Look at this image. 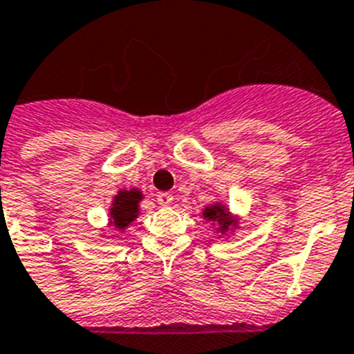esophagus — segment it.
I'll return each instance as SVG.
<instances>
[{"instance_id":"34e87169","label":"esophagus","mask_w":354,"mask_h":354,"mask_svg":"<svg viewBox=\"0 0 354 354\" xmlns=\"http://www.w3.org/2000/svg\"><path fill=\"white\" fill-rule=\"evenodd\" d=\"M157 202H159L161 206H170L171 202H174V195H171V193H168V192L159 193V195H157Z\"/></svg>"}]
</instances>
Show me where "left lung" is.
<instances>
[{"mask_svg": "<svg viewBox=\"0 0 354 354\" xmlns=\"http://www.w3.org/2000/svg\"><path fill=\"white\" fill-rule=\"evenodd\" d=\"M202 216H204V220H207V222L216 223V225H218L216 231H220L222 234H225L229 229H234L238 225V220L234 218V216L229 213L227 207L223 206V204H220V202H216V204H209V206L204 207Z\"/></svg>", "mask_w": 354, "mask_h": 354, "instance_id": "left-lung-1", "label": "left lung"}]
</instances>
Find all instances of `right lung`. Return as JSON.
<instances>
[{"label": "right lung", "mask_w": 354, "mask_h": 354, "mask_svg": "<svg viewBox=\"0 0 354 354\" xmlns=\"http://www.w3.org/2000/svg\"><path fill=\"white\" fill-rule=\"evenodd\" d=\"M143 193L140 189H120L116 197L113 198V206L109 209L111 225L118 231H125L140 214V202Z\"/></svg>", "instance_id": "1"}]
</instances>
